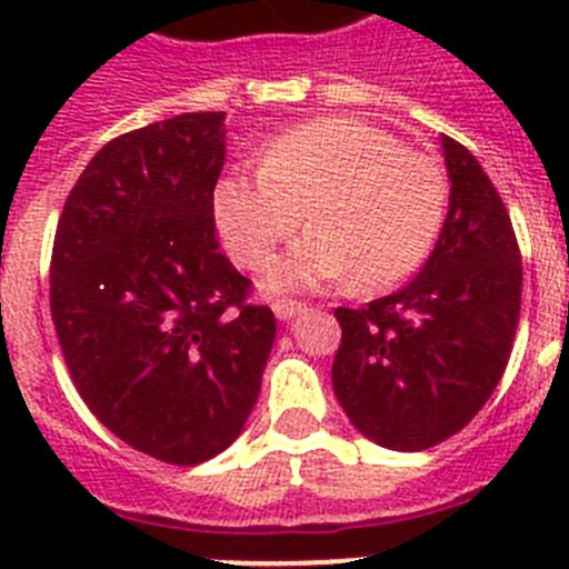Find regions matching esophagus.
I'll list each match as a JSON object with an SVG mask.
<instances>
[{"label": "esophagus", "mask_w": 569, "mask_h": 569, "mask_svg": "<svg viewBox=\"0 0 569 569\" xmlns=\"http://www.w3.org/2000/svg\"><path fill=\"white\" fill-rule=\"evenodd\" d=\"M301 310H308L305 305H301V301H293V299H276L273 301V313H276V319H281V321L296 319Z\"/></svg>", "instance_id": "1"}]
</instances>
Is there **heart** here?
<instances>
[{"label": "heart", "mask_w": 569, "mask_h": 569, "mask_svg": "<svg viewBox=\"0 0 569 569\" xmlns=\"http://www.w3.org/2000/svg\"><path fill=\"white\" fill-rule=\"evenodd\" d=\"M445 210L439 162L359 119L299 124L268 144L259 173L230 170L213 190L216 224L241 268H264L308 219L270 268L276 293L347 276L359 290L390 288L427 259Z\"/></svg>", "instance_id": "1"}]
</instances>
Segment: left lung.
<instances>
[{
  "label": "left lung",
  "mask_w": 569,
  "mask_h": 569,
  "mask_svg": "<svg viewBox=\"0 0 569 569\" xmlns=\"http://www.w3.org/2000/svg\"><path fill=\"white\" fill-rule=\"evenodd\" d=\"M450 210L407 288L336 308L333 390L361 436L427 450L472 421L505 376L521 310V253L510 213L476 156L441 136Z\"/></svg>",
  "instance_id": "obj_1"
}]
</instances>
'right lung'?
Instances as JSON below:
<instances>
[{"instance_id":"1","label":"right lung","mask_w":569,"mask_h":569,"mask_svg":"<svg viewBox=\"0 0 569 569\" xmlns=\"http://www.w3.org/2000/svg\"><path fill=\"white\" fill-rule=\"evenodd\" d=\"M224 110L116 136L64 199L50 316L79 396L139 453L190 467L236 441L276 316L219 250Z\"/></svg>"}]
</instances>
